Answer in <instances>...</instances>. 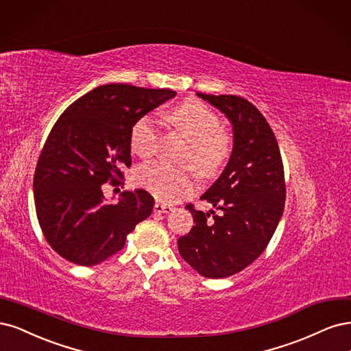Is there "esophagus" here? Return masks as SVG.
<instances>
[{
	"label": "esophagus",
	"instance_id": "obj_1",
	"mask_svg": "<svg viewBox=\"0 0 351 351\" xmlns=\"http://www.w3.org/2000/svg\"><path fill=\"white\" fill-rule=\"evenodd\" d=\"M173 210V207L167 206V204H162V202H156L154 204V213H171Z\"/></svg>",
	"mask_w": 351,
	"mask_h": 351
}]
</instances>
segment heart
<instances>
[{"label":"heart","instance_id":"obj_1","mask_svg":"<svg viewBox=\"0 0 351 351\" xmlns=\"http://www.w3.org/2000/svg\"><path fill=\"white\" fill-rule=\"evenodd\" d=\"M172 123L191 141L184 159L191 162L202 178L220 172L232 153V140L221 131L217 114L198 100H186L169 114ZM160 140V125L154 115L147 114L135 121L130 134L134 154L143 159L154 156ZM135 179L162 202H178L189 197L197 188V175L192 167H175L165 162L144 163Z\"/></svg>","mask_w":351,"mask_h":351}]
</instances>
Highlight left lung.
Here are the masks:
<instances>
[{"mask_svg":"<svg viewBox=\"0 0 351 351\" xmlns=\"http://www.w3.org/2000/svg\"><path fill=\"white\" fill-rule=\"evenodd\" d=\"M197 95L230 121L233 150L220 178L201 195L220 214L188 204L195 224L179 237L178 250L202 277L224 278L252 264L273 237L285 210V169L276 135L251 101Z\"/></svg>","mask_w":351,"mask_h":351,"instance_id":"8db88e82","label":"left lung"}]
</instances>
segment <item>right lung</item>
<instances>
[{
	"label": "right lung",
	"mask_w": 351,
	"mask_h": 351,
	"mask_svg": "<svg viewBox=\"0 0 351 351\" xmlns=\"http://www.w3.org/2000/svg\"><path fill=\"white\" fill-rule=\"evenodd\" d=\"M171 88L99 86L77 99L55 122L33 178L40 229L66 261L92 267L121 251L127 234L150 216L154 198L123 191L108 204L104 184L119 185L131 166L130 134L138 118L175 97Z\"/></svg>",
	"instance_id": "right-lung-1"
}]
</instances>
